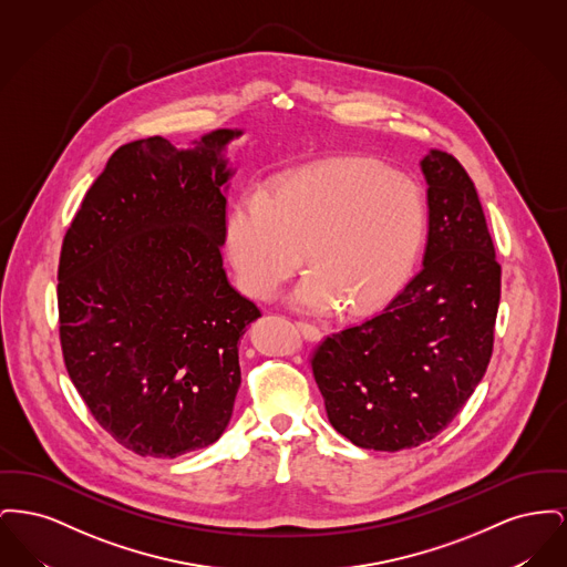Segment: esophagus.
<instances>
[{
  "mask_svg": "<svg viewBox=\"0 0 567 567\" xmlns=\"http://www.w3.org/2000/svg\"><path fill=\"white\" fill-rule=\"evenodd\" d=\"M296 327L301 331V336L308 338V340H319L323 336L317 324L308 323V321H297Z\"/></svg>",
  "mask_w": 567,
  "mask_h": 567,
  "instance_id": "1",
  "label": "esophagus"
}]
</instances>
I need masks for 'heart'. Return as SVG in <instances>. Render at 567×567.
<instances>
[{
  "instance_id": "obj_1",
  "label": "heart",
  "mask_w": 567,
  "mask_h": 567,
  "mask_svg": "<svg viewBox=\"0 0 567 567\" xmlns=\"http://www.w3.org/2000/svg\"><path fill=\"white\" fill-rule=\"evenodd\" d=\"M427 225L421 187L352 157L310 163L240 197L225 223L227 257L246 296L271 299L299 270L291 293L306 310H377L404 285Z\"/></svg>"
}]
</instances>
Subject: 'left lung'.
<instances>
[{
    "mask_svg": "<svg viewBox=\"0 0 567 567\" xmlns=\"http://www.w3.org/2000/svg\"><path fill=\"white\" fill-rule=\"evenodd\" d=\"M419 165L427 185L421 270L310 359L333 430L389 453L430 442L457 416L485 377L499 308L502 268L472 178L437 148Z\"/></svg>",
    "mask_w": 567,
    "mask_h": 567,
    "instance_id": "left-lung-1",
    "label": "left lung"
}]
</instances>
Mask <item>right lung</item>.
Returning a JSON list of instances; mask_svg holds the SVG:
<instances>
[{
  "instance_id": "1",
  "label": "right lung",
  "mask_w": 567,
  "mask_h": 567,
  "mask_svg": "<svg viewBox=\"0 0 567 567\" xmlns=\"http://www.w3.org/2000/svg\"><path fill=\"white\" fill-rule=\"evenodd\" d=\"M243 135L121 146L63 238L56 301L68 374L95 421L140 457L206 449L234 412L238 342L261 317L220 255L238 169L227 146Z\"/></svg>"
}]
</instances>
